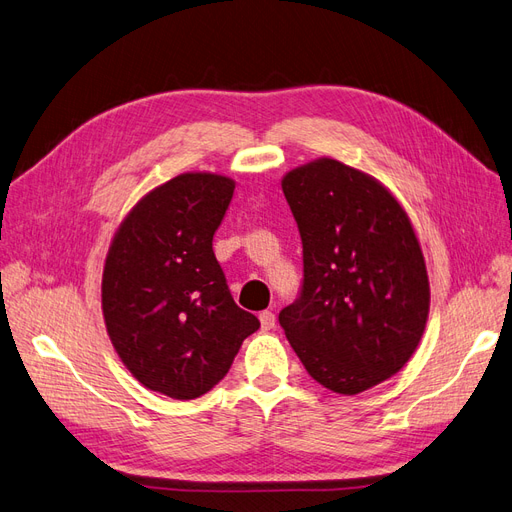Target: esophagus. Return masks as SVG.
<instances>
[{"instance_id": "34e87169", "label": "esophagus", "mask_w": 512, "mask_h": 512, "mask_svg": "<svg viewBox=\"0 0 512 512\" xmlns=\"http://www.w3.org/2000/svg\"><path fill=\"white\" fill-rule=\"evenodd\" d=\"M260 328H262V330H271V328H275V313H271V311H262V313H260Z\"/></svg>"}]
</instances>
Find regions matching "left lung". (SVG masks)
<instances>
[{"instance_id": "left-lung-1", "label": "left lung", "mask_w": 512, "mask_h": 512, "mask_svg": "<svg viewBox=\"0 0 512 512\" xmlns=\"http://www.w3.org/2000/svg\"><path fill=\"white\" fill-rule=\"evenodd\" d=\"M303 241V286L279 324L307 373L354 396L396 375L424 334L430 284L407 211L334 158L281 180Z\"/></svg>"}]
</instances>
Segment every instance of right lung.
I'll return each instance as SVG.
<instances>
[{"instance_id": "right-lung-1", "label": "right lung", "mask_w": 512, "mask_h": 512, "mask_svg": "<svg viewBox=\"0 0 512 512\" xmlns=\"http://www.w3.org/2000/svg\"><path fill=\"white\" fill-rule=\"evenodd\" d=\"M235 182L182 173L120 224L105 258L101 307L120 360L152 392L199 398L220 383L258 317L235 305L211 241Z\"/></svg>"}]
</instances>
